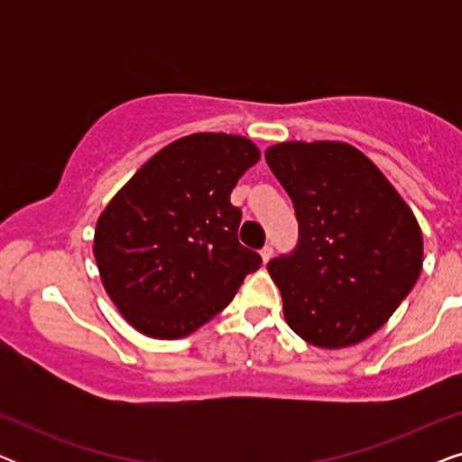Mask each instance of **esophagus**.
Returning <instances> with one entry per match:
<instances>
[{
  "instance_id": "34e87169",
  "label": "esophagus",
  "mask_w": 462,
  "mask_h": 462,
  "mask_svg": "<svg viewBox=\"0 0 462 462\" xmlns=\"http://www.w3.org/2000/svg\"><path fill=\"white\" fill-rule=\"evenodd\" d=\"M271 256H273V248H271V245H264V248L261 250V258H263V263L267 264V263L271 261Z\"/></svg>"
}]
</instances>
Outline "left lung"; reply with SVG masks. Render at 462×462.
<instances>
[{
	"label": "left lung",
	"instance_id": "8db88e82",
	"mask_svg": "<svg viewBox=\"0 0 462 462\" xmlns=\"http://www.w3.org/2000/svg\"><path fill=\"white\" fill-rule=\"evenodd\" d=\"M299 218V245L267 264L286 324L319 349L372 337L422 271V231L383 170L349 143L264 151Z\"/></svg>",
	"mask_w": 462,
	"mask_h": 462
}]
</instances>
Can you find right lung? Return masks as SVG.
<instances>
[{"label":"right lung","mask_w":462,"mask_h":462,"mask_svg":"<svg viewBox=\"0 0 462 462\" xmlns=\"http://www.w3.org/2000/svg\"><path fill=\"white\" fill-rule=\"evenodd\" d=\"M258 160L245 136H182L144 162L100 212L92 245L100 282L134 330L189 337L261 267V256L237 242L242 212L229 199Z\"/></svg>","instance_id":"1"}]
</instances>
